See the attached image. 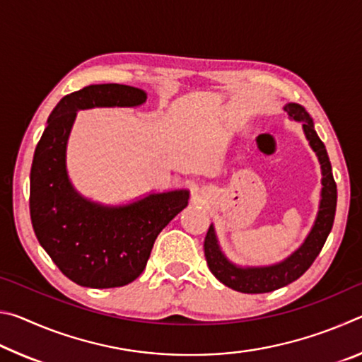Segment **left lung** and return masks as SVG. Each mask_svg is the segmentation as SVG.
Wrapping results in <instances>:
<instances>
[{"mask_svg":"<svg viewBox=\"0 0 362 362\" xmlns=\"http://www.w3.org/2000/svg\"><path fill=\"white\" fill-rule=\"evenodd\" d=\"M284 110L292 119L303 122V132L308 139L310 146L320 159L322 170V188L320 211L315 220V225L306 236L302 246L291 254L286 260L268 267H238L226 259L218 246L216 230L211 225L204 240V255L207 267L220 283L228 286L230 289L243 293H265L276 291L279 287L291 284L298 279L311 267V263L320 255L334 225L335 207H337V185L332 175L326 146L321 142L315 131V124L308 112L298 103H287Z\"/></svg>","mask_w":362,"mask_h":362,"instance_id":"obj_1","label":"left lung"}]
</instances>
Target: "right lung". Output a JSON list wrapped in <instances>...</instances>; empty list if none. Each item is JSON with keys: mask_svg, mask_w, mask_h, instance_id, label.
Returning a JSON list of instances; mask_svg holds the SVG:
<instances>
[{"mask_svg": "<svg viewBox=\"0 0 362 362\" xmlns=\"http://www.w3.org/2000/svg\"><path fill=\"white\" fill-rule=\"evenodd\" d=\"M145 90L90 84L65 95L36 145L30 173V217L42 249L66 278L110 289L140 276L161 230L188 204V189L151 193L126 206H103L79 194L66 174L65 151L78 110L139 107Z\"/></svg>", "mask_w": 362, "mask_h": 362, "instance_id": "add662e5", "label": "right lung"}]
</instances>
